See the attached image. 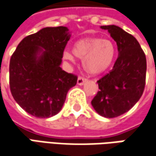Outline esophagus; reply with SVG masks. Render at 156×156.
<instances>
[{"label": "esophagus", "instance_id": "34e87169", "mask_svg": "<svg viewBox=\"0 0 156 156\" xmlns=\"http://www.w3.org/2000/svg\"><path fill=\"white\" fill-rule=\"evenodd\" d=\"M86 81V79L85 78H82V77H78V85H83L85 84V82Z\"/></svg>", "mask_w": 156, "mask_h": 156}]
</instances>
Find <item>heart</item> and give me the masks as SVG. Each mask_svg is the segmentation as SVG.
<instances>
[{
    "instance_id": "heart-1",
    "label": "heart",
    "mask_w": 156,
    "mask_h": 156,
    "mask_svg": "<svg viewBox=\"0 0 156 156\" xmlns=\"http://www.w3.org/2000/svg\"><path fill=\"white\" fill-rule=\"evenodd\" d=\"M64 59L74 62L76 57L83 59L85 71L91 75H99L107 71L116 57V48L110 40L102 38H83L77 41L72 51L65 50Z\"/></svg>"
}]
</instances>
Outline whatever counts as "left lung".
Wrapping results in <instances>:
<instances>
[{"mask_svg":"<svg viewBox=\"0 0 156 156\" xmlns=\"http://www.w3.org/2000/svg\"><path fill=\"white\" fill-rule=\"evenodd\" d=\"M116 42L119 56L112 70L97 81L91 105L99 115L115 118L129 111L145 88L147 60L136 38L115 25L101 26Z\"/></svg>","mask_w":156,"mask_h":156,"instance_id":"obj_1","label":"left lung"}]
</instances>
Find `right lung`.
I'll return each mask as SVG.
<instances>
[{"label":"right lung","mask_w":156,"mask_h":156,"mask_svg":"<svg viewBox=\"0 0 156 156\" xmlns=\"http://www.w3.org/2000/svg\"><path fill=\"white\" fill-rule=\"evenodd\" d=\"M71 32L67 27H47L23 38L9 63L13 98L37 118L58 114L77 76L63 71V53Z\"/></svg>","instance_id":"add662e5"}]
</instances>
